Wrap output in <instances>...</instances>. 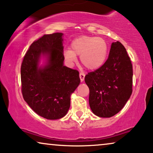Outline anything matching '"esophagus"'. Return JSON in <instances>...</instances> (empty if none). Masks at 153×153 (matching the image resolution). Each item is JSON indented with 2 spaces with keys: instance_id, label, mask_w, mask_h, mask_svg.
I'll use <instances>...</instances> for the list:
<instances>
[{
  "instance_id": "1",
  "label": "esophagus",
  "mask_w": 153,
  "mask_h": 153,
  "mask_svg": "<svg viewBox=\"0 0 153 153\" xmlns=\"http://www.w3.org/2000/svg\"><path fill=\"white\" fill-rule=\"evenodd\" d=\"M79 77H80V80L81 81H83L84 80V78H85V74L83 72H80L79 73Z\"/></svg>"
}]
</instances>
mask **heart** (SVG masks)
Instances as JSON below:
<instances>
[{"label":"heart","mask_w":153,"mask_h":153,"mask_svg":"<svg viewBox=\"0 0 153 153\" xmlns=\"http://www.w3.org/2000/svg\"><path fill=\"white\" fill-rule=\"evenodd\" d=\"M108 46L102 37L81 36L71 44V49L64 51L65 58L70 63L80 56L81 62L89 70H96L104 63L107 57Z\"/></svg>","instance_id":"obj_1"}]
</instances>
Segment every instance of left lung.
<instances>
[{
  "label": "left lung",
  "instance_id": "obj_1",
  "mask_svg": "<svg viewBox=\"0 0 153 153\" xmlns=\"http://www.w3.org/2000/svg\"><path fill=\"white\" fill-rule=\"evenodd\" d=\"M132 65L126 49L120 42H113L103 65L85 76L93 114L102 118L118 114L132 93Z\"/></svg>",
  "mask_w": 153,
  "mask_h": 153
}]
</instances>
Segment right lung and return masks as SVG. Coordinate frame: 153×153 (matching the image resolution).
I'll use <instances>...</instances> for the list:
<instances>
[{
	"instance_id": "add662e5",
	"label": "right lung",
	"mask_w": 153,
	"mask_h": 153,
	"mask_svg": "<svg viewBox=\"0 0 153 153\" xmlns=\"http://www.w3.org/2000/svg\"><path fill=\"white\" fill-rule=\"evenodd\" d=\"M62 35H44L33 42L21 67L23 97L37 114L49 120L65 116L71 94L80 83L78 71L63 65ZM41 55L48 56L42 68L39 67Z\"/></svg>"
}]
</instances>
